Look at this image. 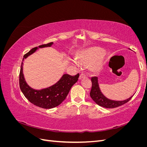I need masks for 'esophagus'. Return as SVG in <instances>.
Masks as SVG:
<instances>
[{"instance_id":"esophagus-1","label":"esophagus","mask_w":147,"mask_h":147,"mask_svg":"<svg viewBox=\"0 0 147 147\" xmlns=\"http://www.w3.org/2000/svg\"><path fill=\"white\" fill-rule=\"evenodd\" d=\"M85 77H86V75L83 74H80V75L79 79L81 80V79H82V78H85Z\"/></svg>"}]
</instances>
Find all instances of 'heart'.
<instances>
[{
  "label": "heart",
  "mask_w": 147,
  "mask_h": 147,
  "mask_svg": "<svg viewBox=\"0 0 147 147\" xmlns=\"http://www.w3.org/2000/svg\"><path fill=\"white\" fill-rule=\"evenodd\" d=\"M105 51L99 47H93L83 51L79 54L77 59H73L72 62L77 67H81L82 65H91L94 71L99 70L104 63Z\"/></svg>",
  "instance_id": "heart-1"
}]
</instances>
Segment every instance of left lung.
Returning a JSON list of instances; mask_svg holds the SVG:
<instances>
[{"label":"left lung","mask_w":147,"mask_h":147,"mask_svg":"<svg viewBox=\"0 0 147 147\" xmlns=\"http://www.w3.org/2000/svg\"><path fill=\"white\" fill-rule=\"evenodd\" d=\"M92 88L90 92V96L92 99L96 103L101 107L107 109H113L118 107L129 101L133 96L124 100H113L108 99L102 94L98 83V78L97 77H93L91 78Z\"/></svg>","instance_id":"left-lung-1"}]
</instances>
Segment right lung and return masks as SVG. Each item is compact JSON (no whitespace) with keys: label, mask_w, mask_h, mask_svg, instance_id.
Wrapping results in <instances>:
<instances>
[{"label":"right lung","mask_w":147,"mask_h":147,"mask_svg":"<svg viewBox=\"0 0 147 147\" xmlns=\"http://www.w3.org/2000/svg\"><path fill=\"white\" fill-rule=\"evenodd\" d=\"M53 42L40 45L38 48L51 47ZM38 49L35 47L24 55L23 61L32 55ZM23 63L22 62L20 73V87L24 96L34 105L43 109H52L60 105L66 98L70 90L76 83L79 77V74L75 76L64 74L56 84L48 88L37 90L30 88L26 83L23 74Z\"/></svg>","instance_id":"add662e5"}]
</instances>
